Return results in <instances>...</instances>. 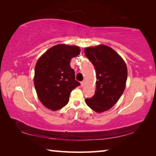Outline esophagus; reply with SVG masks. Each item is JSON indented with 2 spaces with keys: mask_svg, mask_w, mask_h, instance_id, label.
Masks as SVG:
<instances>
[{
  "mask_svg": "<svg viewBox=\"0 0 156 156\" xmlns=\"http://www.w3.org/2000/svg\"><path fill=\"white\" fill-rule=\"evenodd\" d=\"M80 84H81V87H84V81H82L81 83H80Z\"/></svg>",
  "mask_w": 156,
  "mask_h": 156,
  "instance_id": "34e87169",
  "label": "esophagus"
}]
</instances>
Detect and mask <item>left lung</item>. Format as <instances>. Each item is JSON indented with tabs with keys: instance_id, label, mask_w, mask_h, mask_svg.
<instances>
[{
	"instance_id": "obj_1",
	"label": "left lung",
	"mask_w": 156,
	"mask_h": 156,
	"mask_svg": "<svg viewBox=\"0 0 156 156\" xmlns=\"http://www.w3.org/2000/svg\"><path fill=\"white\" fill-rule=\"evenodd\" d=\"M84 54L96 72V89L86 104L96 112L109 110L123 94L127 79L125 62L111 47L100 44L84 49Z\"/></svg>"
}]
</instances>
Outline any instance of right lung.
Listing matches in <instances>:
<instances>
[{
  "instance_id": "1",
  "label": "right lung",
  "mask_w": 156,
  "mask_h": 156,
  "mask_svg": "<svg viewBox=\"0 0 156 156\" xmlns=\"http://www.w3.org/2000/svg\"><path fill=\"white\" fill-rule=\"evenodd\" d=\"M77 46L57 44L38 60L35 67L34 86L40 101L48 109L57 111L68 103L71 92L80 83L70 67L72 58L79 55Z\"/></svg>"
}]
</instances>
